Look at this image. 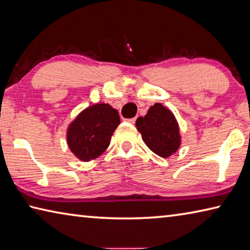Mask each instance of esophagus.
I'll list each match as a JSON object with an SVG mask.
<instances>
[{
	"instance_id": "esophagus-1",
	"label": "esophagus",
	"mask_w": 250,
	"mask_h": 250,
	"mask_svg": "<svg viewBox=\"0 0 250 250\" xmlns=\"http://www.w3.org/2000/svg\"><path fill=\"white\" fill-rule=\"evenodd\" d=\"M126 122L130 123V124H135V122H136V117H133V118H128V120H126Z\"/></svg>"
}]
</instances>
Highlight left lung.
I'll list each match as a JSON object with an SVG mask.
<instances>
[{
	"label": "left lung",
	"instance_id": "obj_1",
	"mask_svg": "<svg viewBox=\"0 0 250 250\" xmlns=\"http://www.w3.org/2000/svg\"><path fill=\"white\" fill-rule=\"evenodd\" d=\"M136 127L147 147L163 158L174 154L181 145L180 129L176 117L161 103H155L145 116L138 117Z\"/></svg>",
	"mask_w": 250,
	"mask_h": 250
}]
</instances>
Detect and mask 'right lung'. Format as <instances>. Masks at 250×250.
<instances>
[{"label": "right lung", "mask_w": 250, "mask_h": 250, "mask_svg": "<svg viewBox=\"0 0 250 250\" xmlns=\"http://www.w3.org/2000/svg\"><path fill=\"white\" fill-rule=\"evenodd\" d=\"M120 122L118 112L109 104L98 103L83 109L68 126L70 150L81 161L98 158L107 149Z\"/></svg>", "instance_id": "1"}]
</instances>
